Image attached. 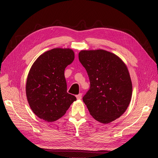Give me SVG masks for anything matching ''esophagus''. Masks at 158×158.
I'll list each match as a JSON object with an SVG mask.
<instances>
[{
    "label": "esophagus",
    "instance_id": "esophagus-1",
    "mask_svg": "<svg viewBox=\"0 0 158 158\" xmlns=\"http://www.w3.org/2000/svg\"><path fill=\"white\" fill-rule=\"evenodd\" d=\"M82 94H79L78 95H76V97L78 99H82Z\"/></svg>",
    "mask_w": 158,
    "mask_h": 158
}]
</instances>
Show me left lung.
I'll list each match as a JSON object with an SVG mask.
<instances>
[{"label": "left lung", "instance_id": "left-lung-1", "mask_svg": "<svg viewBox=\"0 0 158 158\" xmlns=\"http://www.w3.org/2000/svg\"><path fill=\"white\" fill-rule=\"evenodd\" d=\"M78 58L89 79V89L82 99L91 115L104 124L120 117L132 92L125 64L116 55L102 49L81 51Z\"/></svg>", "mask_w": 158, "mask_h": 158}]
</instances>
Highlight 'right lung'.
I'll return each mask as SVG.
<instances>
[{
	"mask_svg": "<svg viewBox=\"0 0 158 158\" xmlns=\"http://www.w3.org/2000/svg\"><path fill=\"white\" fill-rule=\"evenodd\" d=\"M74 59L70 49L56 48L41 55L33 64L26 82V96L36 115L53 122L66 113L76 100L67 93L64 70Z\"/></svg>",
	"mask_w": 158,
	"mask_h": 158,
	"instance_id": "1",
	"label": "right lung"
}]
</instances>
